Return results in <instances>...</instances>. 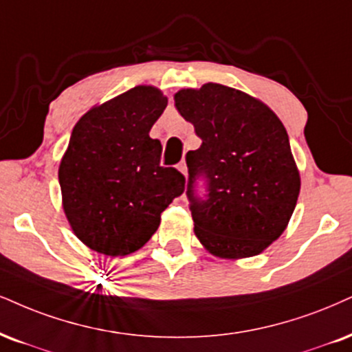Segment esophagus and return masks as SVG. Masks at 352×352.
I'll use <instances>...</instances> for the list:
<instances>
[{
    "label": "esophagus",
    "instance_id": "34e87169",
    "mask_svg": "<svg viewBox=\"0 0 352 352\" xmlns=\"http://www.w3.org/2000/svg\"><path fill=\"white\" fill-rule=\"evenodd\" d=\"M177 169H179L184 176H188V166H186V162H181L179 164H177Z\"/></svg>",
    "mask_w": 352,
    "mask_h": 352
}]
</instances>
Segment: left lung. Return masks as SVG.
<instances>
[{
  "label": "left lung",
  "mask_w": 352,
  "mask_h": 352,
  "mask_svg": "<svg viewBox=\"0 0 352 352\" xmlns=\"http://www.w3.org/2000/svg\"><path fill=\"white\" fill-rule=\"evenodd\" d=\"M175 104L202 140L186 155L194 233L219 258L259 254L287 227L300 190L284 125L258 99L217 83L181 89Z\"/></svg>",
  "instance_id": "left-lung-1"
}]
</instances>
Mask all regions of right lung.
Listing matches in <instances>:
<instances>
[{
  "label": "right lung",
  "mask_w": 352,
  "mask_h": 352,
  "mask_svg": "<svg viewBox=\"0 0 352 352\" xmlns=\"http://www.w3.org/2000/svg\"><path fill=\"white\" fill-rule=\"evenodd\" d=\"M166 104L160 89L137 86L73 129L58 169L63 209L75 235L98 253L140 250L184 192L186 177L160 164L162 143L148 135Z\"/></svg>",
  "instance_id": "1"
}]
</instances>
